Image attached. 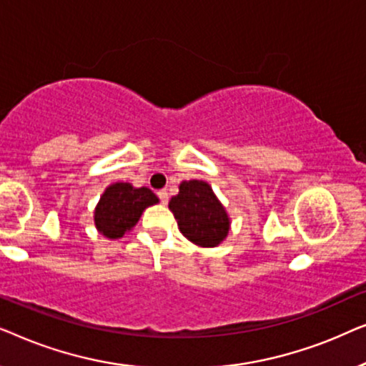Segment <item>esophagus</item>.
<instances>
[{
    "label": "esophagus",
    "mask_w": 366,
    "mask_h": 366,
    "mask_svg": "<svg viewBox=\"0 0 366 366\" xmlns=\"http://www.w3.org/2000/svg\"><path fill=\"white\" fill-rule=\"evenodd\" d=\"M158 198H159V202H162L163 204H167L168 199H169V194H168L167 189H159V192H158Z\"/></svg>",
    "instance_id": "esophagus-1"
}]
</instances>
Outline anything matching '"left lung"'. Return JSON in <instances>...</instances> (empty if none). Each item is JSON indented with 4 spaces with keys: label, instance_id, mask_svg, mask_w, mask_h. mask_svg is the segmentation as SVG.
Masks as SVG:
<instances>
[{
    "label": "left lung",
    "instance_id": "1",
    "mask_svg": "<svg viewBox=\"0 0 366 366\" xmlns=\"http://www.w3.org/2000/svg\"><path fill=\"white\" fill-rule=\"evenodd\" d=\"M169 209L178 219L179 232L199 247H217L227 238L228 214L208 183L189 179L179 184V193L169 199Z\"/></svg>",
    "mask_w": 366,
    "mask_h": 366
}]
</instances>
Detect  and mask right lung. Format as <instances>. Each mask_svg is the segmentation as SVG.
<instances>
[{"mask_svg": "<svg viewBox=\"0 0 366 366\" xmlns=\"http://www.w3.org/2000/svg\"><path fill=\"white\" fill-rule=\"evenodd\" d=\"M158 203L149 188H133L129 183H114L107 188L94 209V224L108 238H122L138 223L143 209Z\"/></svg>", "mask_w": 366, "mask_h": 366, "instance_id": "1", "label": "right lung"}]
</instances>
